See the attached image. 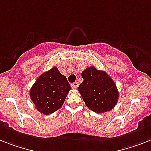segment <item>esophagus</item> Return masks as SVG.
Listing matches in <instances>:
<instances>
[{"label": "esophagus", "instance_id": "obj_1", "mask_svg": "<svg viewBox=\"0 0 151 151\" xmlns=\"http://www.w3.org/2000/svg\"><path fill=\"white\" fill-rule=\"evenodd\" d=\"M71 86H72V88H73V89H76L77 87L78 86V83L77 82H75V83H72Z\"/></svg>", "mask_w": 151, "mask_h": 151}]
</instances>
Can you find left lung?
<instances>
[{
    "label": "left lung",
    "mask_w": 151,
    "mask_h": 151,
    "mask_svg": "<svg viewBox=\"0 0 151 151\" xmlns=\"http://www.w3.org/2000/svg\"><path fill=\"white\" fill-rule=\"evenodd\" d=\"M82 77L83 82L79 85L78 90L89 109L103 113L115 107L119 93L109 75L91 66L83 71Z\"/></svg>",
    "instance_id": "left-lung-1"
}]
</instances>
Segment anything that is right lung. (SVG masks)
<instances>
[{"label":"right lung","mask_w":151,"mask_h":151,"mask_svg":"<svg viewBox=\"0 0 151 151\" xmlns=\"http://www.w3.org/2000/svg\"><path fill=\"white\" fill-rule=\"evenodd\" d=\"M71 86L66 77L56 67L42 74L30 90V96L36 109L48 115L60 109Z\"/></svg>","instance_id":"add662e5"}]
</instances>
